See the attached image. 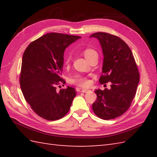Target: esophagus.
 Instances as JSON below:
<instances>
[{
  "label": "esophagus",
  "instance_id": "obj_1",
  "mask_svg": "<svg viewBox=\"0 0 157 157\" xmlns=\"http://www.w3.org/2000/svg\"><path fill=\"white\" fill-rule=\"evenodd\" d=\"M90 91V90H88V89H81V92H84V93H87Z\"/></svg>",
  "mask_w": 157,
  "mask_h": 157
}]
</instances>
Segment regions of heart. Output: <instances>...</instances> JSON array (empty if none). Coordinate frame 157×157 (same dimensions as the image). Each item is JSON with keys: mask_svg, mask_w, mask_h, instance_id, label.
I'll return each instance as SVG.
<instances>
[{"mask_svg": "<svg viewBox=\"0 0 157 157\" xmlns=\"http://www.w3.org/2000/svg\"><path fill=\"white\" fill-rule=\"evenodd\" d=\"M84 55L86 59H89L93 55H97V52H96L92 48H86L84 51ZM70 61V56H68L66 60V63H68ZM73 83L78 85L79 86H82V87H86V86H88L90 84V82L87 78H84V77L82 76H78L76 78L73 79Z\"/></svg>", "mask_w": 157, "mask_h": 157, "instance_id": "heart-1", "label": "heart"}]
</instances>
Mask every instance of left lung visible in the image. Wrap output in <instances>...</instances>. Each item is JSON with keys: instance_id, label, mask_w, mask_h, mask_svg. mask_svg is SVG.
<instances>
[{"instance_id": "1", "label": "left lung", "mask_w": 157, "mask_h": 157, "mask_svg": "<svg viewBox=\"0 0 157 157\" xmlns=\"http://www.w3.org/2000/svg\"><path fill=\"white\" fill-rule=\"evenodd\" d=\"M90 38L98 39L104 56L99 82L111 84L109 90H96L93 111L101 119H115L127 111L135 97L140 80L137 65L131 49L117 36L96 32Z\"/></svg>"}]
</instances>
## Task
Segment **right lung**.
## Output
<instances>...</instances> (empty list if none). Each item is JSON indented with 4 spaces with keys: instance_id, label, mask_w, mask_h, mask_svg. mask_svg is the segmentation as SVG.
<instances>
[{
    "instance_id": "obj_1",
    "label": "right lung",
    "mask_w": 157,
    "mask_h": 157,
    "mask_svg": "<svg viewBox=\"0 0 157 157\" xmlns=\"http://www.w3.org/2000/svg\"><path fill=\"white\" fill-rule=\"evenodd\" d=\"M79 38L49 33L30 43L23 55L19 81L23 96L36 114L48 121L66 115L76 96L75 88L67 86L58 92L56 86L65 82L61 76L65 48Z\"/></svg>"
}]
</instances>
